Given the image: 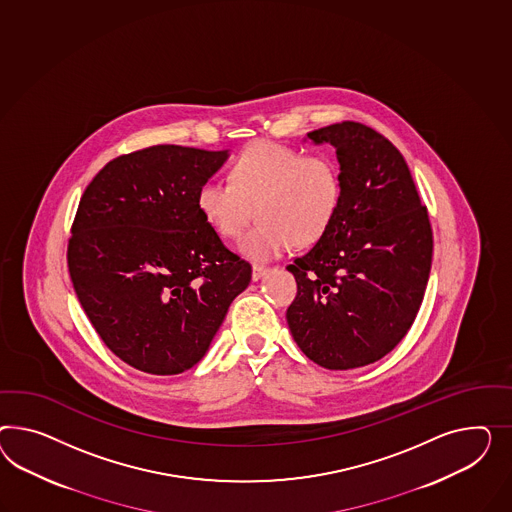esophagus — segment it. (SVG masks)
<instances>
[{
    "label": "esophagus",
    "mask_w": 512,
    "mask_h": 512,
    "mask_svg": "<svg viewBox=\"0 0 512 512\" xmlns=\"http://www.w3.org/2000/svg\"><path fill=\"white\" fill-rule=\"evenodd\" d=\"M266 274H268V268H266V266L255 264L253 270H251V279H253V281H259V279H263Z\"/></svg>",
    "instance_id": "34e87169"
}]
</instances>
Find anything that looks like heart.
<instances>
[{
    "label": "heart",
    "instance_id": "obj_1",
    "mask_svg": "<svg viewBox=\"0 0 512 512\" xmlns=\"http://www.w3.org/2000/svg\"><path fill=\"white\" fill-rule=\"evenodd\" d=\"M231 179L205 180L197 205L225 238L242 235L257 208L259 223L238 244V253L253 263L279 259L294 242H317L341 207V171L322 152L259 141L236 158Z\"/></svg>",
    "mask_w": 512,
    "mask_h": 512
}]
</instances>
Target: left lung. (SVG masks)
<instances>
[{
  "instance_id": "1",
  "label": "left lung",
  "mask_w": 512,
  "mask_h": 512,
  "mask_svg": "<svg viewBox=\"0 0 512 512\" xmlns=\"http://www.w3.org/2000/svg\"><path fill=\"white\" fill-rule=\"evenodd\" d=\"M307 139L335 147L343 197L328 231L287 266L298 283L287 322L309 360L346 371L384 358L414 324L429 281L432 229L389 139L352 121Z\"/></svg>"
}]
</instances>
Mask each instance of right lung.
<instances>
[{"label":"right lung","mask_w":512,"mask_h":512,"mask_svg":"<svg viewBox=\"0 0 512 512\" xmlns=\"http://www.w3.org/2000/svg\"><path fill=\"white\" fill-rule=\"evenodd\" d=\"M229 151L156 145L111 160L85 188L70 279L111 352L149 374L203 360L251 266L225 248L197 194Z\"/></svg>","instance_id":"obj_1"}]
</instances>
